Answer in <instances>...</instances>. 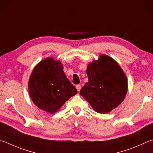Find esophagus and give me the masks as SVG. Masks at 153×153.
Returning <instances> with one entry per match:
<instances>
[{
	"label": "esophagus",
	"mask_w": 153,
	"mask_h": 153,
	"mask_svg": "<svg viewBox=\"0 0 153 153\" xmlns=\"http://www.w3.org/2000/svg\"><path fill=\"white\" fill-rule=\"evenodd\" d=\"M76 88L78 91H80V89H81V86H80V85H77L76 86Z\"/></svg>",
	"instance_id": "esophagus-1"
}]
</instances>
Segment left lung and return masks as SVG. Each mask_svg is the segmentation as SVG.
I'll return each instance as SVG.
<instances>
[{"mask_svg":"<svg viewBox=\"0 0 153 153\" xmlns=\"http://www.w3.org/2000/svg\"><path fill=\"white\" fill-rule=\"evenodd\" d=\"M86 74L88 81L80 94L95 111L106 113L123 102L127 92V79L114 59L102 54L88 65Z\"/></svg>","mask_w":153,"mask_h":153,"instance_id":"1","label":"left lung"}]
</instances>
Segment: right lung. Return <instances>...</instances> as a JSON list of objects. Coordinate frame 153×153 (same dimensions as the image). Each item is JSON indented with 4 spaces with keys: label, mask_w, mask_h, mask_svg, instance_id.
<instances>
[{
    "label": "right lung",
    "mask_w": 153,
    "mask_h": 153,
    "mask_svg": "<svg viewBox=\"0 0 153 153\" xmlns=\"http://www.w3.org/2000/svg\"><path fill=\"white\" fill-rule=\"evenodd\" d=\"M28 91L33 102L42 110L54 113L77 93L63 71L60 61L47 58L37 65L32 73Z\"/></svg>",
    "instance_id": "right-lung-1"
}]
</instances>
